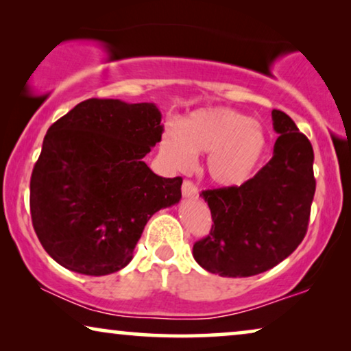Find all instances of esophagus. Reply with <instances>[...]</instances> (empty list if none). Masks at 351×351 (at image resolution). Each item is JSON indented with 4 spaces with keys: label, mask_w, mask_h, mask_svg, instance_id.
I'll return each instance as SVG.
<instances>
[{
    "label": "esophagus",
    "mask_w": 351,
    "mask_h": 351,
    "mask_svg": "<svg viewBox=\"0 0 351 351\" xmlns=\"http://www.w3.org/2000/svg\"><path fill=\"white\" fill-rule=\"evenodd\" d=\"M182 195L185 198H196L198 196V189H196V185L191 180H184V184H182Z\"/></svg>",
    "instance_id": "obj_1"
}]
</instances>
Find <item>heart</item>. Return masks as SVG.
<instances>
[{
  "label": "heart",
  "instance_id": "1",
  "mask_svg": "<svg viewBox=\"0 0 351 351\" xmlns=\"http://www.w3.org/2000/svg\"><path fill=\"white\" fill-rule=\"evenodd\" d=\"M268 150V137L251 117L225 107L199 108L161 134L162 160L176 169L193 165L195 153L208 155L206 174L220 186L241 185Z\"/></svg>",
  "mask_w": 351,
  "mask_h": 351
}]
</instances>
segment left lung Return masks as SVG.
<instances>
[{
    "label": "left lung",
    "mask_w": 351,
    "mask_h": 351,
    "mask_svg": "<svg viewBox=\"0 0 351 351\" xmlns=\"http://www.w3.org/2000/svg\"><path fill=\"white\" fill-rule=\"evenodd\" d=\"M271 118L280 134L271 160L243 185L201 193L214 225L193 244V257L219 276L270 270L295 251L308 228L316 189L313 147L285 112L273 110Z\"/></svg>",
    "instance_id": "left-lung-1"
}]
</instances>
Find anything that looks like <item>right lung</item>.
<instances>
[{
	"label": "right lung",
	"instance_id": "1",
	"mask_svg": "<svg viewBox=\"0 0 351 351\" xmlns=\"http://www.w3.org/2000/svg\"><path fill=\"white\" fill-rule=\"evenodd\" d=\"M161 134L155 104L118 99L84 100L47 129L30 213L57 263L89 276L121 270L152 215L179 203L182 177L165 179L143 161Z\"/></svg>",
	"mask_w": 351,
	"mask_h": 351
}]
</instances>
